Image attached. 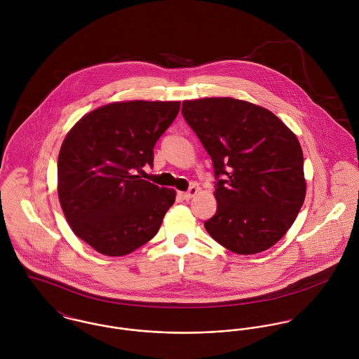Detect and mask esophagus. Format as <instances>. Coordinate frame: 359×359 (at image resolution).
Masks as SVG:
<instances>
[{
    "instance_id": "34e87169",
    "label": "esophagus",
    "mask_w": 359,
    "mask_h": 359,
    "mask_svg": "<svg viewBox=\"0 0 359 359\" xmlns=\"http://www.w3.org/2000/svg\"><path fill=\"white\" fill-rule=\"evenodd\" d=\"M198 194H199V187L194 185V187H191V188H189V191H187V192H181V196H182L185 201H189V199H192L194 196H196Z\"/></svg>"
}]
</instances>
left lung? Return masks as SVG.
Returning a JSON list of instances; mask_svg holds the SVG:
<instances>
[{
    "mask_svg": "<svg viewBox=\"0 0 359 359\" xmlns=\"http://www.w3.org/2000/svg\"><path fill=\"white\" fill-rule=\"evenodd\" d=\"M182 114L214 165L217 212L208 235L236 255L279 242L306 199L304 157L296 134L272 111L229 97L182 102Z\"/></svg>",
    "mask_w": 359,
    "mask_h": 359,
    "instance_id": "8db88e82",
    "label": "left lung"
}]
</instances>
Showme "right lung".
Returning <instances> with one entry per match:
<instances>
[{
  "label": "right lung",
  "mask_w": 359,
  "mask_h": 359,
  "mask_svg": "<svg viewBox=\"0 0 359 359\" xmlns=\"http://www.w3.org/2000/svg\"><path fill=\"white\" fill-rule=\"evenodd\" d=\"M178 101L97 107L67 133L57 157V196L77 238L103 256H126L157 233L175 191L137 172L180 111Z\"/></svg>",
  "instance_id": "obj_1"
}]
</instances>
